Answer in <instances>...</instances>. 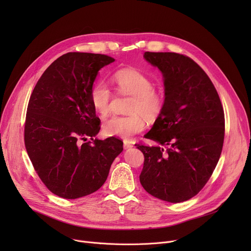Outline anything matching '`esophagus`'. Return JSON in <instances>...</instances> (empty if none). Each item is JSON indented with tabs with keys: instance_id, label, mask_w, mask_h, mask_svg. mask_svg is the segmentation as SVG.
<instances>
[{
	"instance_id": "1",
	"label": "esophagus",
	"mask_w": 251,
	"mask_h": 251,
	"mask_svg": "<svg viewBox=\"0 0 251 251\" xmlns=\"http://www.w3.org/2000/svg\"><path fill=\"white\" fill-rule=\"evenodd\" d=\"M123 147H124L125 150H129V149H131V148H133V144L131 143L130 141H128V140H124Z\"/></svg>"
}]
</instances>
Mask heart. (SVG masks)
Segmentation results:
<instances>
[{"instance_id":"1","label":"heart","mask_w":251,"mask_h":251,"mask_svg":"<svg viewBox=\"0 0 251 251\" xmlns=\"http://www.w3.org/2000/svg\"><path fill=\"white\" fill-rule=\"evenodd\" d=\"M113 82L120 94L132 96L129 101L127 116H112L102 124L105 135L130 138L146 128V121L142 117L151 120L164 108V97L153 88L151 79L139 70L124 68L113 74ZM92 107L101 116L110 111L113 94L110 87L102 81L92 85L89 94Z\"/></svg>"}]
</instances>
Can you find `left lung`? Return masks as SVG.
I'll return each instance as SVG.
<instances>
[{"label":"left lung","mask_w":251,"mask_h":251,"mask_svg":"<svg viewBox=\"0 0 251 251\" xmlns=\"http://www.w3.org/2000/svg\"><path fill=\"white\" fill-rule=\"evenodd\" d=\"M143 57L163 74L165 102L146 134L159 146L135 144L144 155L139 180L156 199L182 202L203 188L219 162L225 136L223 105L206 73L189 57L151 51Z\"/></svg>","instance_id":"1"}]
</instances>
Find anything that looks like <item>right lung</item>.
Here are the masks:
<instances>
[{
  "instance_id": "1",
  "label": "right lung",
  "mask_w": 251,
  "mask_h": 251,
  "mask_svg": "<svg viewBox=\"0 0 251 251\" xmlns=\"http://www.w3.org/2000/svg\"><path fill=\"white\" fill-rule=\"evenodd\" d=\"M114 61L101 54L67 52L49 66L30 96L25 148L38 177L63 199L100 189L123 151V141L114 136L94 138L100 120L89 98L99 71Z\"/></svg>"
}]
</instances>
